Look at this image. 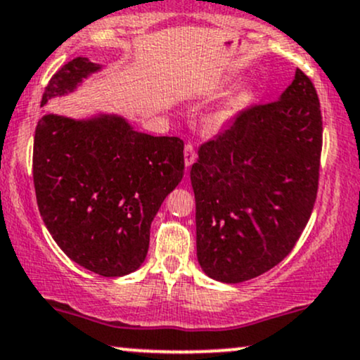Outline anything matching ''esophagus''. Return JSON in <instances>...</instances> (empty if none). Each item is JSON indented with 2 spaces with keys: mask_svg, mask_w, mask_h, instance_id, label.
<instances>
[{
  "mask_svg": "<svg viewBox=\"0 0 360 360\" xmlns=\"http://www.w3.org/2000/svg\"><path fill=\"white\" fill-rule=\"evenodd\" d=\"M194 159H196V148H194L191 142H188L184 146V164H186V167H191Z\"/></svg>",
  "mask_w": 360,
  "mask_h": 360,
  "instance_id": "esophagus-1",
  "label": "esophagus"
}]
</instances>
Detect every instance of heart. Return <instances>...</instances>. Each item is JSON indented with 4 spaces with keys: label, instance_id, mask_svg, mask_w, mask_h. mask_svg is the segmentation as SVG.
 <instances>
[{
    "label": "heart",
    "instance_id": "obj_1",
    "mask_svg": "<svg viewBox=\"0 0 360 360\" xmlns=\"http://www.w3.org/2000/svg\"><path fill=\"white\" fill-rule=\"evenodd\" d=\"M226 117H229V115H226V113H221V115H218V117L214 118V122H217V123H221L223 120H226Z\"/></svg>",
    "mask_w": 360,
    "mask_h": 360
}]
</instances>
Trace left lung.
I'll return each instance as SVG.
<instances>
[{
    "instance_id": "obj_1",
    "label": "left lung",
    "mask_w": 360,
    "mask_h": 360,
    "mask_svg": "<svg viewBox=\"0 0 360 360\" xmlns=\"http://www.w3.org/2000/svg\"><path fill=\"white\" fill-rule=\"evenodd\" d=\"M323 143L320 100L301 69L279 100L249 106L198 150V262L210 278L264 274L298 242L315 206Z\"/></svg>"
}]
</instances>
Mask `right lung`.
<instances>
[{
  "label": "right lung",
  "instance_id": "1",
  "mask_svg": "<svg viewBox=\"0 0 360 360\" xmlns=\"http://www.w3.org/2000/svg\"><path fill=\"white\" fill-rule=\"evenodd\" d=\"M100 65L86 57L49 81L42 106ZM184 142L135 131L113 115L76 122L44 115L35 128L34 186L42 220L74 262L105 278L146 260L150 223L184 176Z\"/></svg>",
  "mask_w": 360,
  "mask_h": 360
}]
</instances>
